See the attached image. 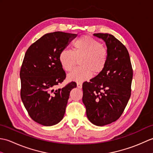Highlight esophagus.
Here are the masks:
<instances>
[{"label":"esophagus","instance_id":"esophagus-1","mask_svg":"<svg viewBox=\"0 0 153 153\" xmlns=\"http://www.w3.org/2000/svg\"><path fill=\"white\" fill-rule=\"evenodd\" d=\"M77 88H79V89H82V83H79V82L77 83Z\"/></svg>","mask_w":153,"mask_h":153}]
</instances>
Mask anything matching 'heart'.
<instances>
[{
	"label": "heart",
	"mask_w": 153,
	"mask_h": 153,
	"mask_svg": "<svg viewBox=\"0 0 153 153\" xmlns=\"http://www.w3.org/2000/svg\"><path fill=\"white\" fill-rule=\"evenodd\" d=\"M62 68L70 71L79 60V68L68 75L69 81L82 82L97 75L105 69L108 60V51L98 41L89 36L81 37L74 41L72 51L63 49L58 56Z\"/></svg>",
	"instance_id": "1"
}]
</instances>
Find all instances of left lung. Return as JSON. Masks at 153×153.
I'll list each match as a JSON object with an SVG mask.
<instances>
[{
    "label": "left lung",
    "instance_id": "left-lung-1",
    "mask_svg": "<svg viewBox=\"0 0 153 153\" xmlns=\"http://www.w3.org/2000/svg\"><path fill=\"white\" fill-rule=\"evenodd\" d=\"M106 45L108 60L105 69L89 82L83 83V102L87 118L103 126L116 121L131 96L133 70L126 47L112 35L94 33Z\"/></svg>",
    "mask_w": 153,
    "mask_h": 153
}]
</instances>
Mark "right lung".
<instances>
[{"label": "right lung", "instance_id": "add662e5", "mask_svg": "<svg viewBox=\"0 0 153 153\" xmlns=\"http://www.w3.org/2000/svg\"><path fill=\"white\" fill-rule=\"evenodd\" d=\"M76 34L56 31L47 33L35 41L25 53L20 70L21 99L31 119L45 126L62 120L71 90V82L55 89L66 78L58 56Z\"/></svg>", "mask_w": 153, "mask_h": 153}]
</instances>
